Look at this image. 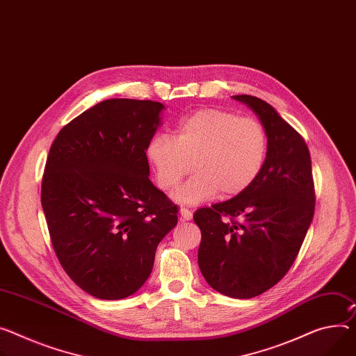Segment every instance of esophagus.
Returning a JSON list of instances; mask_svg holds the SVG:
<instances>
[{
  "label": "esophagus",
  "instance_id": "1",
  "mask_svg": "<svg viewBox=\"0 0 356 356\" xmlns=\"http://www.w3.org/2000/svg\"><path fill=\"white\" fill-rule=\"evenodd\" d=\"M179 213H181V218H182L184 221H191V220H193V211H191L189 208L182 207V208L179 209Z\"/></svg>",
  "mask_w": 356,
  "mask_h": 356
}]
</instances>
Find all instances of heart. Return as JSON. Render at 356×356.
<instances>
[{"mask_svg": "<svg viewBox=\"0 0 356 356\" xmlns=\"http://www.w3.org/2000/svg\"><path fill=\"white\" fill-rule=\"evenodd\" d=\"M268 151V132L259 120L221 108H202L178 122L175 136L154 135L147 145V159L163 191L175 189L193 167L195 174L177 197L200 204L216 193L229 198L248 189L261 175Z\"/></svg>", "mask_w": 356, "mask_h": 356, "instance_id": "obj_1", "label": "heart"}]
</instances>
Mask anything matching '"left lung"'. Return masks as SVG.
Segmentation results:
<instances>
[{"label":"left lung","mask_w":356,"mask_h":356,"mask_svg":"<svg viewBox=\"0 0 356 356\" xmlns=\"http://www.w3.org/2000/svg\"><path fill=\"white\" fill-rule=\"evenodd\" d=\"M265 125L269 151L257 181L236 197L200 208L198 265L220 293L248 299L278 284L292 266L315 212L309 149L268 102L235 95Z\"/></svg>","instance_id":"8db88e82"}]
</instances>
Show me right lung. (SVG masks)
Returning <instances> with one entry per match:
<instances>
[{"label": "right lung", "mask_w": 356, "mask_h": 356, "mask_svg": "<svg viewBox=\"0 0 356 356\" xmlns=\"http://www.w3.org/2000/svg\"><path fill=\"white\" fill-rule=\"evenodd\" d=\"M156 101H102L54 140L41 204L68 277L99 299H122L151 275L178 207L148 178L147 145L161 124Z\"/></svg>", "instance_id": "1"}]
</instances>
